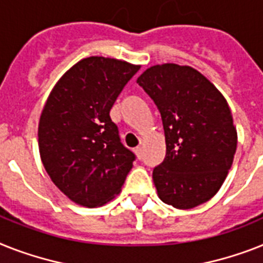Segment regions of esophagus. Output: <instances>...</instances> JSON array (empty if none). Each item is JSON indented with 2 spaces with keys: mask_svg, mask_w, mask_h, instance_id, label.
Here are the masks:
<instances>
[{
  "mask_svg": "<svg viewBox=\"0 0 263 263\" xmlns=\"http://www.w3.org/2000/svg\"><path fill=\"white\" fill-rule=\"evenodd\" d=\"M134 152H136L137 157H138V158H140V160H141V158H142V147H141V146H137V147H136V151H134Z\"/></svg>",
  "mask_w": 263,
  "mask_h": 263,
  "instance_id": "obj_1",
  "label": "esophagus"
}]
</instances>
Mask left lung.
<instances>
[{
    "label": "left lung",
    "mask_w": 263,
    "mask_h": 263,
    "mask_svg": "<svg viewBox=\"0 0 263 263\" xmlns=\"http://www.w3.org/2000/svg\"><path fill=\"white\" fill-rule=\"evenodd\" d=\"M137 83L161 114L166 155L153 169L165 204L188 210L219 191L236 151V130L224 97L199 71L162 64L147 68Z\"/></svg>",
    "instance_id": "obj_1"
}]
</instances>
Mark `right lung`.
Listing matches in <instances>:
<instances>
[{
    "instance_id": "add662e5",
    "label": "right lung",
    "mask_w": 263,
    "mask_h": 263,
    "mask_svg": "<svg viewBox=\"0 0 263 263\" xmlns=\"http://www.w3.org/2000/svg\"><path fill=\"white\" fill-rule=\"evenodd\" d=\"M138 69L91 56L68 69L47 99L39 122L41 161L53 184L78 204H105L133 166L136 155L121 142L110 110Z\"/></svg>"
}]
</instances>
